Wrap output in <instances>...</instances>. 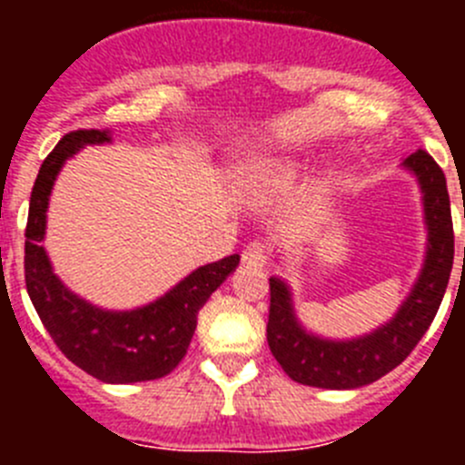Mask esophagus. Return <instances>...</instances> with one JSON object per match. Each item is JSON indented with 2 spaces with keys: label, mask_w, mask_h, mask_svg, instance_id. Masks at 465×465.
Instances as JSON below:
<instances>
[{
  "label": "esophagus",
  "mask_w": 465,
  "mask_h": 465,
  "mask_svg": "<svg viewBox=\"0 0 465 465\" xmlns=\"http://www.w3.org/2000/svg\"><path fill=\"white\" fill-rule=\"evenodd\" d=\"M242 261H244V265H249V268H265L270 261V253L262 242H249V244L244 246V252H242Z\"/></svg>",
  "instance_id": "1"
}]
</instances>
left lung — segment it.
<instances>
[{"label":"left lung","instance_id":"8db88e82","mask_svg":"<svg viewBox=\"0 0 465 465\" xmlns=\"http://www.w3.org/2000/svg\"><path fill=\"white\" fill-rule=\"evenodd\" d=\"M402 165L414 172L424 193L429 252L412 293L391 322L356 340L340 342L316 338L295 319L289 286L277 277L270 279V351L283 372L298 384L319 389H359L372 384L408 359L435 319L454 262L450 193L440 165L426 151L419 149L408 155Z\"/></svg>","mask_w":465,"mask_h":465}]
</instances>
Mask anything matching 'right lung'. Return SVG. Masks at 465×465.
Masks as SVG:
<instances>
[{"instance_id":"add662e5","label":"right lung","mask_w":465,"mask_h":465,"mask_svg":"<svg viewBox=\"0 0 465 465\" xmlns=\"http://www.w3.org/2000/svg\"><path fill=\"white\" fill-rule=\"evenodd\" d=\"M111 142L109 130L64 134L44 160L30 197L25 228V283L41 323L57 349L81 371L106 384L160 380L186 356L197 326V312L219 289L240 256L232 253L188 274L163 298L130 312H109L74 295L53 274L44 246L46 209L57 172L85 143Z\"/></svg>"}]
</instances>
